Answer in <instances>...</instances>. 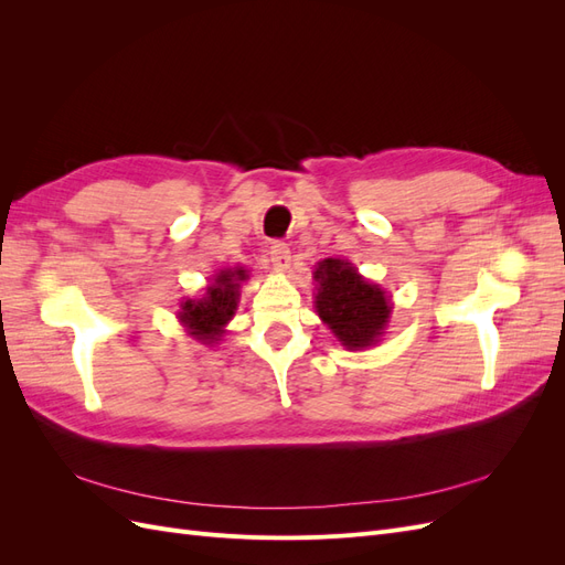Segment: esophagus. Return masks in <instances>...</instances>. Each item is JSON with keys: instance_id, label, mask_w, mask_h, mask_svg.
Masks as SVG:
<instances>
[{"instance_id": "34e87169", "label": "esophagus", "mask_w": 565, "mask_h": 565, "mask_svg": "<svg viewBox=\"0 0 565 565\" xmlns=\"http://www.w3.org/2000/svg\"><path fill=\"white\" fill-rule=\"evenodd\" d=\"M268 256H270V264L276 266V270H287L289 266H292V254H289V247L285 243H273L270 249H268Z\"/></svg>"}]
</instances>
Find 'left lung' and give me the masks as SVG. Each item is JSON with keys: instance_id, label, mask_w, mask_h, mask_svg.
Returning a JSON list of instances; mask_svg holds the SVG:
<instances>
[{"instance_id": "8db88e82", "label": "left lung", "mask_w": 565, "mask_h": 565, "mask_svg": "<svg viewBox=\"0 0 565 565\" xmlns=\"http://www.w3.org/2000/svg\"><path fill=\"white\" fill-rule=\"evenodd\" d=\"M313 278L318 282L316 311L341 347L363 351L377 344L393 309L384 289L365 280L344 259H322Z\"/></svg>"}]
</instances>
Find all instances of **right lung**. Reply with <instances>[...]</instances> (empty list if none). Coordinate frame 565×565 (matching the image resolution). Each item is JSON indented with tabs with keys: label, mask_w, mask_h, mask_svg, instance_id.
Instances as JSON below:
<instances>
[{
	"label": "right lung",
	"mask_w": 565,
	"mask_h": 565,
	"mask_svg": "<svg viewBox=\"0 0 565 565\" xmlns=\"http://www.w3.org/2000/svg\"><path fill=\"white\" fill-rule=\"evenodd\" d=\"M243 266L224 268L214 276L200 299H183L179 320L188 334L202 344H216L226 330V322L235 316L237 299H241V282L247 280Z\"/></svg>",
	"instance_id": "add662e5"
}]
</instances>
